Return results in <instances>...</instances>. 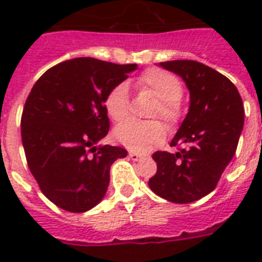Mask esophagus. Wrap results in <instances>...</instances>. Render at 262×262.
I'll return each instance as SVG.
<instances>
[{"instance_id": "obj_1", "label": "esophagus", "mask_w": 262, "mask_h": 262, "mask_svg": "<svg viewBox=\"0 0 262 262\" xmlns=\"http://www.w3.org/2000/svg\"><path fill=\"white\" fill-rule=\"evenodd\" d=\"M129 158H130L132 160H140L143 159V155H139V154H136V152H129Z\"/></svg>"}]
</instances>
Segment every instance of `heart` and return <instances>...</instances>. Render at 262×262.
I'll use <instances>...</instances> for the list:
<instances>
[{
    "label": "heart",
    "mask_w": 262,
    "mask_h": 262,
    "mask_svg": "<svg viewBox=\"0 0 262 262\" xmlns=\"http://www.w3.org/2000/svg\"><path fill=\"white\" fill-rule=\"evenodd\" d=\"M136 87L147 91L158 98L152 115H159L168 123L177 122L181 117L179 96L182 84L177 76L163 69H148L136 80ZM104 107L113 121H122L129 114V94L125 83L117 84L106 95ZM114 137L132 151H148L156 147L166 137V127L160 121L140 122L127 119L114 129Z\"/></svg>",
    "instance_id": "heart-1"
}]
</instances>
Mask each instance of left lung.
Instances as JSON below:
<instances>
[{
	"mask_svg": "<svg viewBox=\"0 0 262 262\" xmlns=\"http://www.w3.org/2000/svg\"><path fill=\"white\" fill-rule=\"evenodd\" d=\"M185 81L190 103L171 145L178 152H155L158 171L148 181L162 199L189 204L209 194L235 155L244 129V103L236 87L201 62L175 59L160 62Z\"/></svg>",
	"mask_w": 262,
	"mask_h": 262,
	"instance_id": "1",
	"label": "left lung"
}]
</instances>
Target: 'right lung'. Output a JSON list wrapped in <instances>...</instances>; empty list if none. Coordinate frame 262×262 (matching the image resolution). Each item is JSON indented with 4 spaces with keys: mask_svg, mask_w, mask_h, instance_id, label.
<instances>
[{
    "mask_svg": "<svg viewBox=\"0 0 262 262\" xmlns=\"http://www.w3.org/2000/svg\"><path fill=\"white\" fill-rule=\"evenodd\" d=\"M137 63L90 57L50 68L31 90L21 115L27 163L40 190L68 212H87L106 195L121 147L98 145L108 133L104 99Z\"/></svg>",
    "mask_w": 262,
    "mask_h": 262,
    "instance_id": "obj_1",
    "label": "right lung"
}]
</instances>
